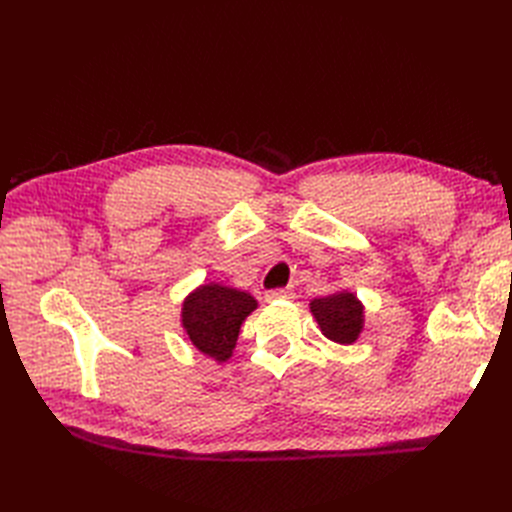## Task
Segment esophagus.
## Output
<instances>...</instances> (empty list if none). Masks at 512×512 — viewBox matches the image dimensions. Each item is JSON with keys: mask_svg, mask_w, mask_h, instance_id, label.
<instances>
[{"mask_svg": "<svg viewBox=\"0 0 512 512\" xmlns=\"http://www.w3.org/2000/svg\"><path fill=\"white\" fill-rule=\"evenodd\" d=\"M292 297H294L292 288H275V290H267V292H265V299H267V301H280V299L288 301V299H292Z\"/></svg>", "mask_w": 512, "mask_h": 512, "instance_id": "1", "label": "esophagus"}]
</instances>
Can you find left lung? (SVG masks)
<instances>
[{"mask_svg":"<svg viewBox=\"0 0 512 512\" xmlns=\"http://www.w3.org/2000/svg\"><path fill=\"white\" fill-rule=\"evenodd\" d=\"M322 333L337 344H352L363 329V307L352 292L314 299L309 303Z\"/></svg>","mask_w":512,"mask_h":512,"instance_id":"1","label":"left lung"}]
</instances>
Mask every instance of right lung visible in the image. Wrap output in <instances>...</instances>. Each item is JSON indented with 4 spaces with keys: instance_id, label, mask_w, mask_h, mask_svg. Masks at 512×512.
<instances>
[{
    "instance_id": "right-lung-1",
    "label": "right lung",
    "mask_w": 512,
    "mask_h": 512,
    "mask_svg": "<svg viewBox=\"0 0 512 512\" xmlns=\"http://www.w3.org/2000/svg\"><path fill=\"white\" fill-rule=\"evenodd\" d=\"M252 294L220 284L200 286L183 303V327L192 344L215 361L230 359L241 322L256 309Z\"/></svg>"
}]
</instances>
